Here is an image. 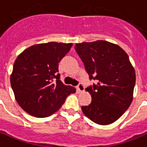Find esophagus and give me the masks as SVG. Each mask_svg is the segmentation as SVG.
Here are the masks:
<instances>
[{"instance_id":"esophagus-1","label":"esophagus","mask_w":147,"mask_h":147,"mask_svg":"<svg viewBox=\"0 0 147 147\" xmlns=\"http://www.w3.org/2000/svg\"><path fill=\"white\" fill-rule=\"evenodd\" d=\"M77 90H78V92L79 93H82V92H84L85 88L83 86V85L82 83H79L78 86H77Z\"/></svg>"}]
</instances>
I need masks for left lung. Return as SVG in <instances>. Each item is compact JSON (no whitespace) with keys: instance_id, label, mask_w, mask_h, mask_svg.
I'll list each match as a JSON object with an SVG mask.
<instances>
[{"instance_id":"left-lung-1","label":"left lung","mask_w":147,"mask_h":147,"mask_svg":"<svg viewBox=\"0 0 147 147\" xmlns=\"http://www.w3.org/2000/svg\"><path fill=\"white\" fill-rule=\"evenodd\" d=\"M79 54L90 79L97 81L86 89L92 97L82 111L98 125H109L120 118L133 99L136 72L121 47L105 40L76 43Z\"/></svg>"}]
</instances>
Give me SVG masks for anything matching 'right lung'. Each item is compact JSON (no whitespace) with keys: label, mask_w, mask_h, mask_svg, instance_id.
Wrapping results in <instances>:
<instances>
[{"label":"right lung","mask_w":147,"mask_h":147,"mask_svg":"<svg viewBox=\"0 0 147 147\" xmlns=\"http://www.w3.org/2000/svg\"><path fill=\"white\" fill-rule=\"evenodd\" d=\"M72 43L49 42L29 47L14 63L11 86L18 105L29 115L46 118L57 111L76 88L60 80L58 63Z\"/></svg>","instance_id":"right-lung-1"}]
</instances>
